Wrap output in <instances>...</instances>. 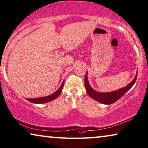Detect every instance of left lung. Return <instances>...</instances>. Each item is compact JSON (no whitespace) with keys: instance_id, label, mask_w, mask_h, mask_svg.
Masks as SVG:
<instances>
[{"instance_id":"obj_1","label":"left lung","mask_w":148,"mask_h":148,"mask_svg":"<svg viewBox=\"0 0 148 148\" xmlns=\"http://www.w3.org/2000/svg\"><path fill=\"white\" fill-rule=\"evenodd\" d=\"M138 73L136 74V76L133 80H132L128 85L116 91L112 92H108V93H101V92H96L92 88L90 87L87 78V72L86 74L85 79H84V85L86 88V90L88 95L90 96V98H92L94 100H95L98 102L104 103V104H111L116 102L117 100L122 98V97L130 89V88L133 86V85L135 84L136 79H137Z\"/></svg>"}]
</instances>
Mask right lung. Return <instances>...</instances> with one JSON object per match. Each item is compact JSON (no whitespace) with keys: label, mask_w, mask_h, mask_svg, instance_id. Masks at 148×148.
I'll use <instances>...</instances> for the list:
<instances>
[{"label":"right lung","mask_w":148,"mask_h":148,"mask_svg":"<svg viewBox=\"0 0 148 148\" xmlns=\"http://www.w3.org/2000/svg\"><path fill=\"white\" fill-rule=\"evenodd\" d=\"M64 84V81L63 82L61 86L59 88V89L57 90L56 92H55L54 93L51 94V95L45 96V97H42V98H26V100L30 101V102L34 103H44L46 102H50V101L56 99L57 97L60 95V93L62 92V90Z\"/></svg>","instance_id":"right-lung-1"}]
</instances>
